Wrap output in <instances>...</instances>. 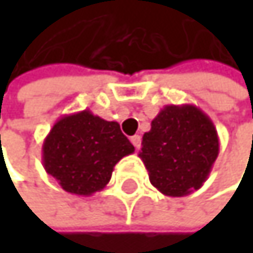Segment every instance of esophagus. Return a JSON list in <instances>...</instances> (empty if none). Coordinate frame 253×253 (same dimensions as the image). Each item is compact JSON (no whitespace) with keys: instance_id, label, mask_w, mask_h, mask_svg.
<instances>
[{"instance_id":"1","label":"esophagus","mask_w":253,"mask_h":253,"mask_svg":"<svg viewBox=\"0 0 253 253\" xmlns=\"http://www.w3.org/2000/svg\"><path fill=\"white\" fill-rule=\"evenodd\" d=\"M130 141H132V144H133V147L138 150L139 147H141V136L139 135H133L132 138H130Z\"/></svg>"}]
</instances>
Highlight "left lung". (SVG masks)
I'll list each match as a JSON object with an SVG mask.
<instances>
[{
    "mask_svg": "<svg viewBox=\"0 0 253 253\" xmlns=\"http://www.w3.org/2000/svg\"><path fill=\"white\" fill-rule=\"evenodd\" d=\"M212 120L194 104H167L142 136L139 158L150 183L169 197H183L208 179L218 156Z\"/></svg>",
    "mask_w": 253,
    "mask_h": 253,
    "instance_id": "1",
    "label": "left lung"
}]
</instances>
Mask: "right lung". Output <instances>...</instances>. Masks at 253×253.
<instances>
[{
  "label": "right lung",
  "instance_id": "obj_1",
  "mask_svg": "<svg viewBox=\"0 0 253 253\" xmlns=\"http://www.w3.org/2000/svg\"><path fill=\"white\" fill-rule=\"evenodd\" d=\"M133 152L117 121L84 109L54 123L42 144V164L62 190L86 197L108 185L118 161Z\"/></svg>",
  "mask_w": 253,
  "mask_h": 253
}]
</instances>
